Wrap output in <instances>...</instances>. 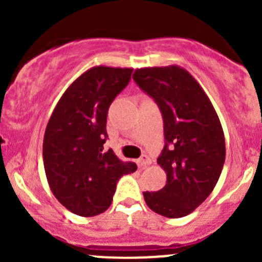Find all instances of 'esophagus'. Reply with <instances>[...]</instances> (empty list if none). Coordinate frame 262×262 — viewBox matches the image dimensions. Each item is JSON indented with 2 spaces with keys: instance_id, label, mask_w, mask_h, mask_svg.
<instances>
[{
  "instance_id": "1",
  "label": "esophagus",
  "mask_w": 262,
  "mask_h": 262,
  "mask_svg": "<svg viewBox=\"0 0 262 262\" xmlns=\"http://www.w3.org/2000/svg\"><path fill=\"white\" fill-rule=\"evenodd\" d=\"M150 162H152V160H150L149 157H148L147 155H143L141 158L138 160V165L141 166V167H146V166L150 165Z\"/></svg>"
}]
</instances>
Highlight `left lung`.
I'll list each match as a JSON object with an SVG mask.
<instances>
[{
  "mask_svg": "<svg viewBox=\"0 0 262 262\" xmlns=\"http://www.w3.org/2000/svg\"><path fill=\"white\" fill-rule=\"evenodd\" d=\"M139 87L162 113L166 144L157 163L165 187L143 192L149 209L167 218L194 212L218 182L226 160L221 120L198 81L180 66L137 68Z\"/></svg>",
  "mask_w": 262,
  "mask_h": 262,
  "instance_id": "1",
  "label": "left lung"
}]
</instances>
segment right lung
<instances>
[{
    "instance_id": "right-lung-1",
    "label": "right lung",
    "mask_w": 262,
    "mask_h": 262,
    "mask_svg": "<svg viewBox=\"0 0 262 262\" xmlns=\"http://www.w3.org/2000/svg\"><path fill=\"white\" fill-rule=\"evenodd\" d=\"M133 68L96 66L68 86L47 124L43 161L53 195L81 216L104 213L116 182L134 172V162L105 152L110 104L130 81Z\"/></svg>"
}]
</instances>
